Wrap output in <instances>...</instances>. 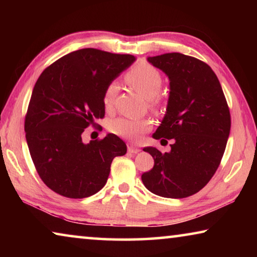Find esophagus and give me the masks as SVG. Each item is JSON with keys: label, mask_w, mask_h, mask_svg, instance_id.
Returning <instances> with one entry per match:
<instances>
[{"label": "esophagus", "mask_w": 257, "mask_h": 257, "mask_svg": "<svg viewBox=\"0 0 257 257\" xmlns=\"http://www.w3.org/2000/svg\"><path fill=\"white\" fill-rule=\"evenodd\" d=\"M139 151H141V150H139L138 147L134 146V145H132V144H129V145H128V152H129V153H132V154H136V153H138Z\"/></svg>", "instance_id": "1"}]
</instances>
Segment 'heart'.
Wrapping results in <instances>:
<instances>
[{"mask_svg": "<svg viewBox=\"0 0 257 257\" xmlns=\"http://www.w3.org/2000/svg\"><path fill=\"white\" fill-rule=\"evenodd\" d=\"M124 80L130 88L141 94L143 97L147 98L149 105L155 110L160 104L159 93L162 88V76L154 67L147 63H141L125 73ZM118 93V86L115 82H111L106 86L103 94V104L106 111H111L114 104V99ZM152 128V121L149 118L129 119L119 118L113 120L108 125L112 134L122 138L137 141L142 135L150 132Z\"/></svg>", "mask_w": 257, "mask_h": 257, "instance_id": "1", "label": "heart"}]
</instances>
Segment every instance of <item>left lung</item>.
<instances>
[{"instance_id":"1","label":"left lung","mask_w":257,"mask_h":257,"mask_svg":"<svg viewBox=\"0 0 257 257\" xmlns=\"http://www.w3.org/2000/svg\"><path fill=\"white\" fill-rule=\"evenodd\" d=\"M170 79L167 114L155 139H173L171 151H144L154 167L142 175L152 193L167 198H185L205 187L219 168L227 146L231 118L222 87L211 67L181 53L147 59Z\"/></svg>"}]
</instances>
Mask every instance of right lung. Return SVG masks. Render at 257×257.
<instances>
[{
    "instance_id": "right-lung-1",
    "label": "right lung",
    "mask_w": 257,
    "mask_h": 257,
    "mask_svg": "<svg viewBox=\"0 0 257 257\" xmlns=\"http://www.w3.org/2000/svg\"><path fill=\"white\" fill-rule=\"evenodd\" d=\"M135 61L130 54L82 49L41 73L25 116L26 139L43 182L68 198H85L105 186L115 156L127 146L113 134L84 144L81 135L103 119L106 86Z\"/></svg>"
}]
</instances>
